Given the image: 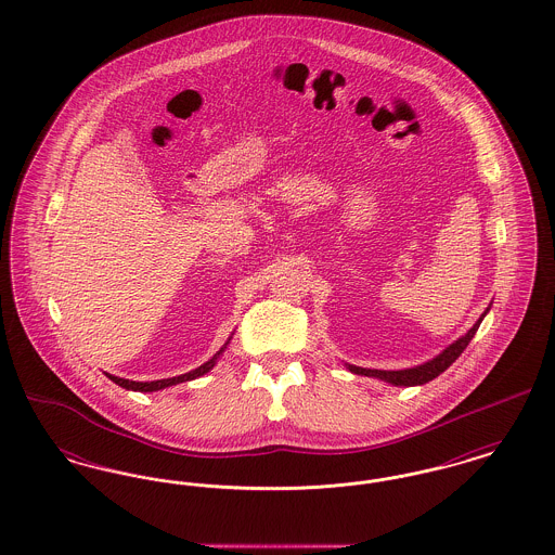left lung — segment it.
<instances>
[{
    "mask_svg": "<svg viewBox=\"0 0 555 555\" xmlns=\"http://www.w3.org/2000/svg\"><path fill=\"white\" fill-rule=\"evenodd\" d=\"M491 310V306L485 310V314ZM482 317L476 320L475 326L464 335V337H460L457 341H453V344L446 347L437 358H433V360H428V362H424L421 366H414V369H405V370H372V369H362V366H353V364H345L349 372H353V374H362V376H374V378H380V380H385V383H391V385H396V387H414V385H424V383H428V380H433V378H437L441 372H446V370L462 356V351L468 347V344L473 341V337H475L476 331H478V326H480V322H482Z\"/></svg>",
    "mask_w": 555,
    "mask_h": 555,
    "instance_id": "obj_1",
    "label": "left lung"
}]
</instances>
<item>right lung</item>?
Returning a JSON list of instances; mask_svg holds the SVG:
<instances>
[{
  "mask_svg": "<svg viewBox=\"0 0 555 555\" xmlns=\"http://www.w3.org/2000/svg\"><path fill=\"white\" fill-rule=\"evenodd\" d=\"M229 341H231V337H229ZM227 344L220 347V351H216L214 353V358L208 360L206 364H202L199 369L191 370V372H185V374H181V376H172V378H162V380H152V383H137V380H129V378H120V376H114V374H107V378L109 380H114L118 387H122V389H129V391H141V393H152V391H159V389H166V387H172V385H179V383H185V380H193V378H197V376H202V374H206V372H210L214 369V364H216V360L222 356V351L227 349Z\"/></svg>",
  "mask_w": 555,
  "mask_h": 555,
  "instance_id": "right-lung-1",
  "label": "right lung"
}]
</instances>
